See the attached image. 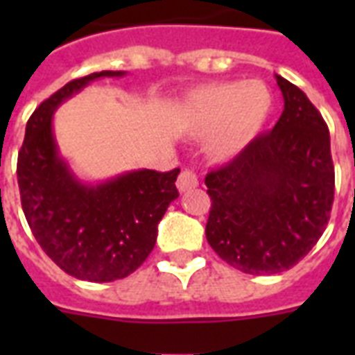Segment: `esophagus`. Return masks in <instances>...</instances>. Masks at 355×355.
Listing matches in <instances>:
<instances>
[{"label": "esophagus", "instance_id": "esophagus-1", "mask_svg": "<svg viewBox=\"0 0 355 355\" xmlns=\"http://www.w3.org/2000/svg\"><path fill=\"white\" fill-rule=\"evenodd\" d=\"M197 186H199V178H197V175H195L193 171L186 169V171H182L180 175H178V180H177L178 191L186 193V191H191V189H195Z\"/></svg>", "mask_w": 355, "mask_h": 355}]
</instances>
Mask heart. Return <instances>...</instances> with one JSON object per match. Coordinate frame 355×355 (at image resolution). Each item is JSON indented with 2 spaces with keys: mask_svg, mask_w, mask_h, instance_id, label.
<instances>
[{
  "mask_svg": "<svg viewBox=\"0 0 355 355\" xmlns=\"http://www.w3.org/2000/svg\"><path fill=\"white\" fill-rule=\"evenodd\" d=\"M270 107L269 88L259 80L214 83L189 94L184 118L193 134H208V153L225 160L239 155L258 136Z\"/></svg>",
  "mask_w": 355,
  "mask_h": 355,
  "instance_id": "obj_1",
  "label": "heart"
}]
</instances>
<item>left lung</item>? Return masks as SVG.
Instances as JSON below:
<instances>
[{
  "instance_id": "left-lung-1",
  "label": "left lung",
  "mask_w": 355,
  "mask_h": 355,
  "mask_svg": "<svg viewBox=\"0 0 355 355\" xmlns=\"http://www.w3.org/2000/svg\"><path fill=\"white\" fill-rule=\"evenodd\" d=\"M284 112L232 160L206 175V239L247 275L291 269L330 221L336 171L330 130L300 88L280 75Z\"/></svg>"
}]
</instances>
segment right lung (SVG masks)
I'll return each mask as SVG.
<instances>
[{
	"mask_svg": "<svg viewBox=\"0 0 355 355\" xmlns=\"http://www.w3.org/2000/svg\"><path fill=\"white\" fill-rule=\"evenodd\" d=\"M121 75L99 71L64 85L33 112L18 153L19 197L31 232L79 280L114 282L138 269L155 247L167 206L178 197V167L139 169L94 186L77 180L58 156L51 125L58 105L92 80Z\"/></svg>",
	"mask_w": 355,
	"mask_h": 355,
	"instance_id": "obj_1",
	"label": "right lung"
}]
</instances>
